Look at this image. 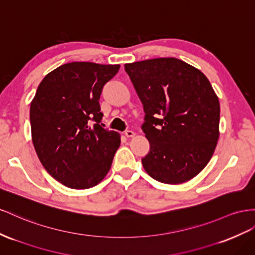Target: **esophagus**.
Wrapping results in <instances>:
<instances>
[{
    "mask_svg": "<svg viewBox=\"0 0 255 255\" xmlns=\"http://www.w3.org/2000/svg\"><path fill=\"white\" fill-rule=\"evenodd\" d=\"M125 134H126L127 137H134V136H135V133L133 132V130H129V129L126 130Z\"/></svg>",
    "mask_w": 255,
    "mask_h": 255,
    "instance_id": "esophagus-1",
    "label": "esophagus"
}]
</instances>
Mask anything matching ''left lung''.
Returning a JSON list of instances; mask_svg holds the SVG:
<instances>
[{
	"instance_id": "obj_1",
	"label": "left lung",
	"mask_w": 255,
	"mask_h": 255,
	"mask_svg": "<svg viewBox=\"0 0 255 255\" xmlns=\"http://www.w3.org/2000/svg\"><path fill=\"white\" fill-rule=\"evenodd\" d=\"M143 105L141 128L150 143L141 163L146 173L167 184L191 180L217 147L220 103L208 78L176 58L125 64Z\"/></svg>"
}]
</instances>
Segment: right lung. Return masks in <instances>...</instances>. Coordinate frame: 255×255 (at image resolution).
<instances>
[{"mask_svg":"<svg viewBox=\"0 0 255 255\" xmlns=\"http://www.w3.org/2000/svg\"><path fill=\"white\" fill-rule=\"evenodd\" d=\"M119 68L92 62L63 64L46 75L31 102L36 154L48 174L67 188L90 189L112 167L121 136L100 125L99 101ZM91 121H96L93 127Z\"/></svg>","mask_w":255,"mask_h":255,"instance_id":"obj_1","label":"right lung"}]
</instances>
